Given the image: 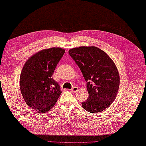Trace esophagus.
Listing matches in <instances>:
<instances>
[{"mask_svg": "<svg viewBox=\"0 0 146 146\" xmlns=\"http://www.w3.org/2000/svg\"><path fill=\"white\" fill-rule=\"evenodd\" d=\"M78 91V88L76 87V86H74L73 87L72 89H71V92L74 93H76Z\"/></svg>", "mask_w": 146, "mask_h": 146, "instance_id": "esophagus-1", "label": "esophagus"}]
</instances>
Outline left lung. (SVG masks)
I'll list each match as a JSON object with an SVG mask.
<instances>
[{
  "instance_id": "8db88e82",
  "label": "left lung",
  "mask_w": 146,
  "mask_h": 146,
  "mask_svg": "<svg viewBox=\"0 0 146 146\" xmlns=\"http://www.w3.org/2000/svg\"><path fill=\"white\" fill-rule=\"evenodd\" d=\"M68 53L87 82L89 97L81 103L82 107L92 113L105 110L113 102L119 90V74L113 60L95 46L72 48Z\"/></svg>"
}]
</instances>
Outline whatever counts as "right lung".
<instances>
[{
  "label": "right lung",
  "instance_id": "1",
  "mask_svg": "<svg viewBox=\"0 0 146 146\" xmlns=\"http://www.w3.org/2000/svg\"><path fill=\"white\" fill-rule=\"evenodd\" d=\"M65 51L60 48L42 49L25 64L20 78V90L26 104L34 111H49L62 93L52 76Z\"/></svg>",
  "mask_w": 146,
  "mask_h": 146
}]
</instances>
